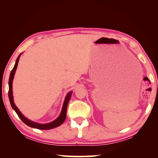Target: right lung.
<instances>
[{
  "label": "right lung",
  "mask_w": 158,
  "mask_h": 158,
  "mask_svg": "<svg viewBox=\"0 0 158 158\" xmlns=\"http://www.w3.org/2000/svg\"><path fill=\"white\" fill-rule=\"evenodd\" d=\"M21 55V54L19 55V57H17V59H16L15 65V66H14V68L12 70V71H11L10 76L9 92H8V96H9L11 106H12V107L14 110H15V111L19 116V117L21 118V121H23L24 123H26L27 126L32 127V128L40 129V130H49V129L56 128V127L62 125L64 121L66 119V108H67L69 101V100H70V98L71 97V93H72L71 92H69L66 96V98H65L64 102V104H63L62 112H61V114L59 116V117H58L57 119H55V121H52V122L49 123L40 124V123H35V122H33V121H30L29 119H27V118L25 117L24 116L21 114V112L19 111V109L17 108V107L15 106V103H14V101H13V96H12V81H13V78H14V76H15V71L16 70V68H17L18 62H19V58H20Z\"/></svg>",
  "instance_id": "right-lung-1"
}]
</instances>
